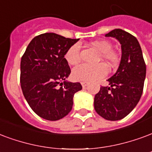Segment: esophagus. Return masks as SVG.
I'll use <instances>...</instances> for the list:
<instances>
[{"label": "esophagus", "instance_id": "1", "mask_svg": "<svg viewBox=\"0 0 152 152\" xmlns=\"http://www.w3.org/2000/svg\"><path fill=\"white\" fill-rule=\"evenodd\" d=\"M81 85H82V87L85 88L88 85V83H87V82H81Z\"/></svg>", "mask_w": 152, "mask_h": 152}]
</instances>
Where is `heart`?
Segmentation results:
<instances>
[{
	"label": "heart",
	"instance_id": "heart-1",
	"mask_svg": "<svg viewBox=\"0 0 152 152\" xmlns=\"http://www.w3.org/2000/svg\"><path fill=\"white\" fill-rule=\"evenodd\" d=\"M89 45L101 53V58L110 66L113 67L118 65V56L112 50L113 46L110 42L105 40L94 41ZM65 59L70 65H76L80 61V48L79 44H74L68 48L65 54ZM108 72L109 70L106 65L102 63L94 66L83 64L73 69L72 76L76 81L91 82L104 77L108 74Z\"/></svg>",
	"mask_w": 152,
	"mask_h": 152
}]
</instances>
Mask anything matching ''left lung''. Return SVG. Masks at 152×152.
Listing matches in <instances>:
<instances>
[{"instance_id":"obj_1","label":"left lung","mask_w":152,"mask_h":152,"mask_svg":"<svg viewBox=\"0 0 152 152\" xmlns=\"http://www.w3.org/2000/svg\"><path fill=\"white\" fill-rule=\"evenodd\" d=\"M104 36L115 38L120 42L122 57L115 74L107 80L110 87H101L95 95L94 109L103 118L118 121L127 116L139 102L146 64L134 36L121 29H114Z\"/></svg>"}]
</instances>
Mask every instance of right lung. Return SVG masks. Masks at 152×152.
I'll list each match as a JSON object with an SVG mask.
<instances>
[{"label": "right lung", "instance_id": "add662e5", "mask_svg": "<svg viewBox=\"0 0 152 152\" xmlns=\"http://www.w3.org/2000/svg\"><path fill=\"white\" fill-rule=\"evenodd\" d=\"M78 40L55 33L42 34L31 40L22 57L23 95L34 112L46 120L57 121L67 115L72 109L74 94L82 89L78 82L66 80L71 70L64 56Z\"/></svg>", "mask_w": 152, "mask_h": 152}]
</instances>
